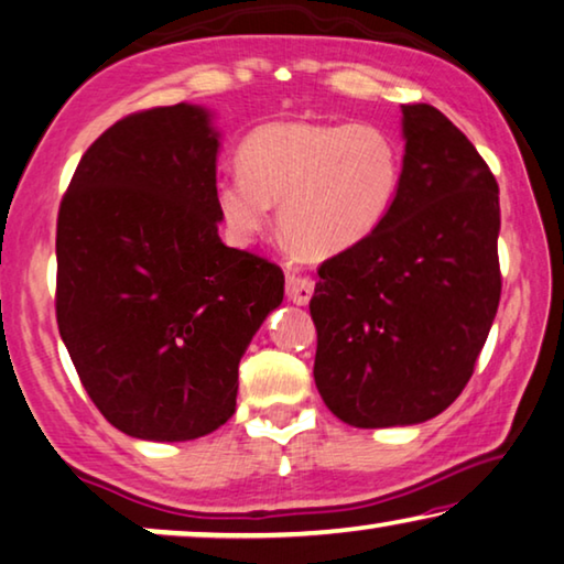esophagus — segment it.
<instances>
[{
  "label": "esophagus",
  "instance_id": "34e87169",
  "mask_svg": "<svg viewBox=\"0 0 564 564\" xmlns=\"http://www.w3.org/2000/svg\"><path fill=\"white\" fill-rule=\"evenodd\" d=\"M312 290H315V282L310 276L302 274H288V297L294 302V305H307L312 297Z\"/></svg>",
  "mask_w": 564,
  "mask_h": 564
}]
</instances>
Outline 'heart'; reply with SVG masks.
<instances>
[{"label":"heart","instance_id":"heart-1","mask_svg":"<svg viewBox=\"0 0 564 564\" xmlns=\"http://www.w3.org/2000/svg\"><path fill=\"white\" fill-rule=\"evenodd\" d=\"M237 163L214 188L231 245H252L280 202V229L315 259L350 252L383 227L403 178L401 145L372 123H267L245 138Z\"/></svg>","mask_w":564,"mask_h":564}]
</instances>
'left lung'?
I'll return each mask as SVG.
<instances>
[{"label":"left lung","instance_id":"1","mask_svg":"<svg viewBox=\"0 0 564 564\" xmlns=\"http://www.w3.org/2000/svg\"><path fill=\"white\" fill-rule=\"evenodd\" d=\"M403 110V178L383 227L325 259L310 300L315 383L358 429L411 426L469 383L499 307V186L444 112Z\"/></svg>","mask_w":564,"mask_h":564}]
</instances>
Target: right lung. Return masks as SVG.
<instances>
[{"label":"right lung","instance_id":"obj_1","mask_svg":"<svg viewBox=\"0 0 564 564\" xmlns=\"http://www.w3.org/2000/svg\"><path fill=\"white\" fill-rule=\"evenodd\" d=\"M219 133L198 106L110 126L57 214L55 312L80 383L133 438L192 441L237 409L239 360L284 274L219 239Z\"/></svg>","mask_w":564,"mask_h":564}]
</instances>
